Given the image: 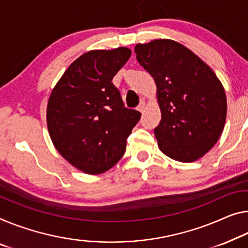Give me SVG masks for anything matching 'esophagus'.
I'll return each mask as SVG.
<instances>
[{
  "instance_id": "obj_1",
  "label": "esophagus",
  "mask_w": 248,
  "mask_h": 248,
  "mask_svg": "<svg viewBox=\"0 0 248 248\" xmlns=\"http://www.w3.org/2000/svg\"><path fill=\"white\" fill-rule=\"evenodd\" d=\"M137 109H139L140 112H144V109H145V102H140V105H139V108H137Z\"/></svg>"
}]
</instances>
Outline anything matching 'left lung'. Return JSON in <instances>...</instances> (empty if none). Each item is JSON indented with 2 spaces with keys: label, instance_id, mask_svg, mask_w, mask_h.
<instances>
[{
  "label": "left lung",
  "instance_id": "8db88e82",
  "mask_svg": "<svg viewBox=\"0 0 248 248\" xmlns=\"http://www.w3.org/2000/svg\"><path fill=\"white\" fill-rule=\"evenodd\" d=\"M135 53L157 87L162 120L154 133L159 150L178 162L201 158L215 145L225 125L222 83L206 63L175 41L137 44Z\"/></svg>",
  "mask_w": 248,
  "mask_h": 248
}]
</instances>
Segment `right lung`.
<instances>
[{"instance_id":"add662e5","label":"right lung","mask_w":248,"mask_h":248,"mask_svg":"<svg viewBox=\"0 0 248 248\" xmlns=\"http://www.w3.org/2000/svg\"><path fill=\"white\" fill-rule=\"evenodd\" d=\"M131 49H94L76 59L49 95L46 122L59 153L86 174H102L120 161L140 113L124 106L112 79Z\"/></svg>"}]
</instances>
